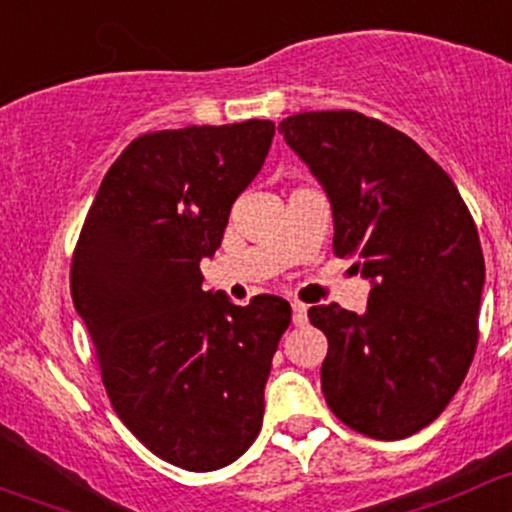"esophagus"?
Returning a JSON list of instances; mask_svg holds the SVG:
<instances>
[{
	"label": "esophagus",
	"instance_id": "34e87169",
	"mask_svg": "<svg viewBox=\"0 0 512 512\" xmlns=\"http://www.w3.org/2000/svg\"><path fill=\"white\" fill-rule=\"evenodd\" d=\"M291 308H293V323H296V326H303V323L308 321V308L303 306L301 301H293Z\"/></svg>",
	"mask_w": 512,
	"mask_h": 512
}]
</instances>
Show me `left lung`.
<instances>
[{"label": "left lung", "instance_id": "obj_1", "mask_svg": "<svg viewBox=\"0 0 512 512\" xmlns=\"http://www.w3.org/2000/svg\"><path fill=\"white\" fill-rule=\"evenodd\" d=\"M333 206V254L371 278L366 311L308 308L328 338L321 391L333 416L378 440L433 423L478 348L485 261L453 179L403 131L358 111L278 124Z\"/></svg>", "mask_w": 512, "mask_h": 512}]
</instances>
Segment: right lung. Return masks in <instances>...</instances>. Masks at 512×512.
Here are the masks:
<instances>
[{
	"label": "right lung",
	"mask_w": 512,
	"mask_h": 512,
	"mask_svg": "<svg viewBox=\"0 0 512 512\" xmlns=\"http://www.w3.org/2000/svg\"><path fill=\"white\" fill-rule=\"evenodd\" d=\"M273 121L141 134L111 164L74 246V308L111 408L154 455L194 473L254 443L271 358L291 323L278 296L236 306L201 288L256 179Z\"/></svg>",
	"instance_id": "add662e5"
}]
</instances>
